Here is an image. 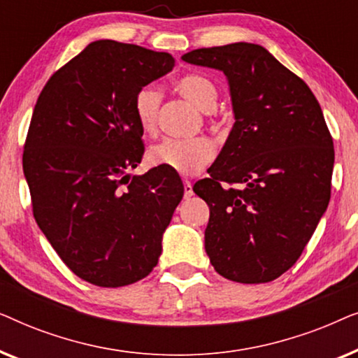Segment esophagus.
Here are the masks:
<instances>
[{
	"mask_svg": "<svg viewBox=\"0 0 358 358\" xmlns=\"http://www.w3.org/2000/svg\"><path fill=\"white\" fill-rule=\"evenodd\" d=\"M192 194H194V190H192V184H190V180L184 179V195H185V199L192 197Z\"/></svg>",
	"mask_w": 358,
	"mask_h": 358,
	"instance_id": "esophagus-1",
	"label": "esophagus"
}]
</instances>
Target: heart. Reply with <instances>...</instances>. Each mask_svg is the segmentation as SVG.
I'll return each mask as SVG.
<instances>
[{
	"label": "heart",
	"instance_id": "obj_1",
	"mask_svg": "<svg viewBox=\"0 0 358 358\" xmlns=\"http://www.w3.org/2000/svg\"><path fill=\"white\" fill-rule=\"evenodd\" d=\"M176 87L180 94L205 112L213 110L217 106L218 90L207 76L197 73L184 75L176 81ZM161 97V91L153 85L140 87L134 97L135 119L145 134H151L156 129ZM213 143L203 136L166 138L150 150V161L155 166H163L184 176L197 173L213 159Z\"/></svg>",
	"mask_w": 358,
	"mask_h": 358
}]
</instances>
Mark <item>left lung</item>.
<instances>
[{"label": "left lung", "instance_id": "8db88e82", "mask_svg": "<svg viewBox=\"0 0 358 358\" xmlns=\"http://www.w3.org/2000/svg\"><path fill=\"white\" fill-rule=\"evenodd\" d=\"M182 60L223 71L234 114L210 178L194 185L210 208L205 251L228 280H275L301 256L331 199L334 148L320 102L256 43L197 48Z\"/></svg>", "mask_w": 358, "mask_h": 358}]
</instances>
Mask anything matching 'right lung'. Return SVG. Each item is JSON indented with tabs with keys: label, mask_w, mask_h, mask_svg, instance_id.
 <instances>
[{
	"label": "right lung",
	"mask_w": 358,
	"mask_h": 358,
	"mask_svg": "<svg viewBox=\"0 0 358 358\" xmlns=\"http://www.w3.org/2000/svg\"><path fill=\"white\" fill-rule=\"evenodd\" d=\"M173 68L166 52L96 41L47 81L34 107L22 155L34 218L62 261L92 285L148 275L182 200L174 171L130 174L145 150L134 97Z\"/></svg>",
	"instance_id": "right-lung-1"
}]
</instances>
